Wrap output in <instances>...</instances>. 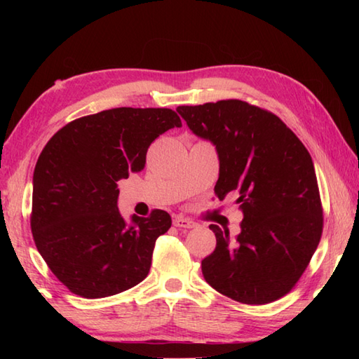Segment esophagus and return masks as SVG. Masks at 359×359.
Returning a JSON list of instances; mask_svg holds the SVG:
<instances>
[{"mask_svg": "<svg viewBox=\"0 0 359 359\" xmlns=\"http://www.w3.org/2000/svg\"><path fill=\"white\" fill-rule=\"evenodd\" d=\"M172 224L174 226H179V228H185V230H189V228H196L197 224L193 222L191 219L184 217V216H175L172 219Z\"/></svg>", "mask_w": 359, "mask_h": 359, "instance_id": "obj_1", "label": "esophagus"}]
</instances>
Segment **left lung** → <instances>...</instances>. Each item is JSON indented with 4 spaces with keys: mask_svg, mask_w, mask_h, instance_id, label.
Listing matches in <instances>:
<instances>
[{
    "mask_svg": "<svg viewBox=\"0 0 359 359\" xmlns=\"http://www.w3.org/2000/svg\"><path fill=\"white\" fill-rule=\"evenodd\" d=\"M191 133L219 157V201L239 196L241 233L210 225L216 250L202 261L208 284L242 304L287 294L307 269L323 233L316 172L307 148L274 114L241 100L179 106Z\"/></svg>",
    "mask_w": 359,
    "mask_h": 359,
    "instance_id": "obj_1",
    "label": "left lung"
}]
</instances>
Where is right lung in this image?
I'll list each match as a JSON object with an SVG mask.
<instances>
[{
    "mask_svg": "<svg viewBox=\"0 0 359 359\" xmlns=\"http://www.w3.org/2000/svg\"><path fill=\"white\" fill-rule=\"evenodd\" d=\"M180 126L172 109L116 108L71 121L41 151L30 226L46 264L72 293L97 299L148 276L171 216L154 210L125 220L117 182L140 172L149 144Z\"/></svg>",
    "mask_w": 359,
    "mask_h": 359,
    "instance_id": "1",
    "label": "right lung"
}]
</instances>
